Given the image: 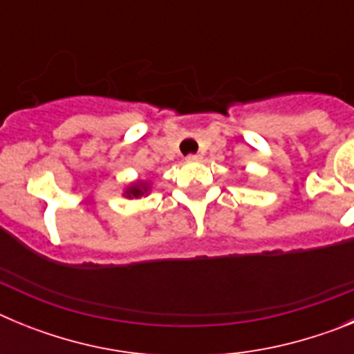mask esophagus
I'll list each match as a JSON object with an SVG mask.
<instances>
[{"instance_id":"esophagus-1","label":"esophagus","mask_w":354,"mask_h":354,"mask_svg":"<svg viewBox=\"0 0 354 354\" xmlns=\"http://www.w3.org/2000/svg\"><path fill=\"white\" fill-rule=\"evenodd\" d=\"M200 159H202V156H200V154H189L186 158V161L187 162H196V161H200Z\"/></svg>"}]
</instances>
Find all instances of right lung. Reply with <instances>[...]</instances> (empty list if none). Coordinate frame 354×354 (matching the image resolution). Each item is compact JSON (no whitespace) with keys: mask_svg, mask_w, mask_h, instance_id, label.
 Returning a JSON list of instances; mask_svg holds the SVG:
<instances>
[{"mask_svg":"<svg viewBox=\"0 0 354 354\" xmlns=\"http://www.w3.org/2000/svg\"><path fill=\"white\" fill-rule=\"evenodd\" d=\"M147 192H149V184L138 180V183H133L127 187L126 192H124V196H127V198H140V196L145 195Z\"/></svg>","mask_w":354,"mask_h":354,"instance_id":"right-lung-1","label":"right lung"}]
</instances>
